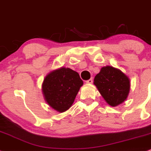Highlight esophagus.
<instances>
[{
	"label": "esophagus",
	"mask_w": 151,
	"mask_h": 151,
	"mask_svg": "<svg viewBox=\"0 0 151 151\" xmlns=\"http://www.w3.org/2000/svg\"><path fill=\"white\" fill-rule=\"evenodd\" d=\"M93 82V79H92V78H90L89 80H88V81H86V83H88V84H92Z\"/></svg>",
	"instance_id": "1"
}]
</instances>
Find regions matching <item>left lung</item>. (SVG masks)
<instances>
[{"instance_id":"1","label":"left lung","mask_w":151,"mask_h":151,"mask_svg":"<svg viewBox=\"0 0 151 151\" xmlns=\"http://www.w3.org/2000/svg\"><path fill=\"white\" fill-rule=\"evenodd\" d=\"M94 84L109 105L115 107L124 102L130 88L129 79L121 70L112 66L101 68Z\"/></svg>"}]
</instances>
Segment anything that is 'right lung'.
<instances>
[{"label": "right lung", "mask_w": 151, "mask_h": 151, "mask_svg": "<svg viewBox=\"0 0 151 151\" xmlns=\"http://www.w3.org/2000/svg\"><path fill=\"white\" fill-rule=\"evenodd\" d=\"M83 84L77 72L68 68H61L45 78L42 91L49 106L58 112H63L71 107Z\"/></svg>", "instance_id": "obj_1"}]
</instances>
